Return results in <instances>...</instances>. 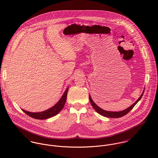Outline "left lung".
Wrapping results in <instances>:
<instances>
[{"instance_id":"obj_1","label":"left lung","mask_w":158,"mask_h":158,"mask_svg":"<svg viewBox=\"0 0 158 158\" xmlns=\"http://www.w3.org/2000/svg\"><path fill=\"white\" fill-rule=\"evenodd\" d=\"M143 92H144V90L143 91V93L141 94V95L140 96V97L136 100L135 102V103H134L131 106H130L129 108H128L127 109L123 110V111H118V112H112V111H105V110H102V108H100V107H98L94 102L93 100H92L91 97H90V95H89V100H90V103H91V105L93 107V108L98 113L100 114V115H103V116H105V117H110V118H118V117H123L125 115H126L127 114L129 113L133 108L134 106H135V105L137 104V103L141 99L143 94Z\"/></svg>"}]
</instances>
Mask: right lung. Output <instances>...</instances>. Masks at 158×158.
<instances>
[{"label": "right lung", "instance_id": "add662e5", "mask_svg": "<svg viewBox=\"0 0 158 158\" xmlns=\"http://www.w3.org/2000/svg\"><path fill=\"white\" fill-rule=\"evenodd\" d=\"M68 89H69V88H67V89L64 92V94L63 95V96L61 97V98H60L59 102L56 105H55L53 107H52L51 108H50L46 111L40 112V113H31V112L26 111L23 109H22V110L26 114L29 115L30 117L36 118V119L43 120V119H47V118L52 117L56 115V114H58L63 110V108L64 106V104L66 103V101Z\"/></svg>", "mask_w": 158, "mask_h": 158}]
</instances>
